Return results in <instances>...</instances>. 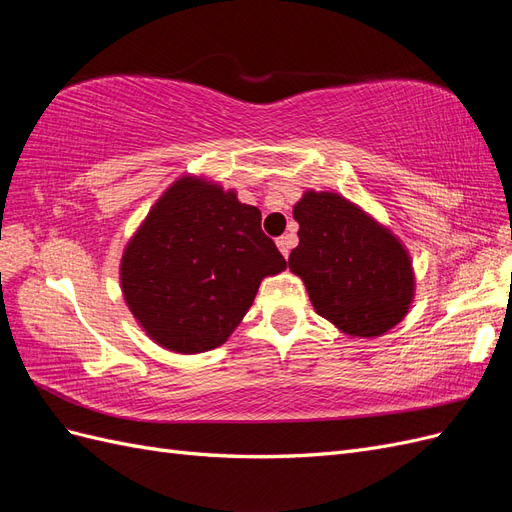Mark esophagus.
<instances>
[{
  "label": "esophagus",
  "mask_w": 512,
  "mask_h": 512,
  "mask_svg": "<svg viewBox=\"0 0 512 512\" xmlns=\"http://www.w3.org/2000/svg\"><path fill=\"white\" fill-rule=\"evenodd\" d=\"M275 243H277V247H280V252L284 254V258H288V256H290V250L294 247V243H297V237H294V235H284V237L277 239Z\"/></svg>",
  "instance_id": "34e87169"
}]
</instances>
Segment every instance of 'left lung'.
<instances>
[{"mask_svg":"<svg viewBox=\"0 0 512 512\" xmlns=\"http://www.w3.org/2000/svg\"><path fill=\"white\" fill-rule=\"evenodd\" d=\"M299 245L288 267L316 314L350 337H380L408 316L416 280L404 241L346 196L305 190L292 207Z\"/></svg>","mask_w":512,"mask_h":512,"instance_id":"1","label":"left lung"}]
</instances>
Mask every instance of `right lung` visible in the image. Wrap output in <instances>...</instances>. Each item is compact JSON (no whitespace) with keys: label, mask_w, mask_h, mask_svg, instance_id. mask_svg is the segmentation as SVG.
I'll return each mask as SVG.
<instances>
[{"label":"right lung","mask_w":512,"mask_h":512,"mask_svg":"<svg viewBox=\"0 0 512 512\" xmlns=\"http://www.w3.org/2000/svg\"><path fill=\"white\" fill-rule=\"evenodd\" d=\"M284 269L256 207L203 175H183L123 247L119 284L149 339L170 352L198 354L222 346L260 282Z\"/></svg>","instance_id":"obj_1"}]
</instances>
